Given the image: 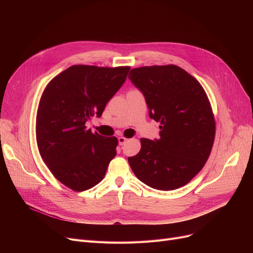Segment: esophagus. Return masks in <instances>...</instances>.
I'll return each instance as SVG.
<instances>
[{"mask_svg":"<svg viewBox=\"0 0 253 253\" xmlns=\"http://www.w3.org/2000/svg\"><path fill=\"white\" fill-rule=\"evenodd\" d=\"M127 140H128V139L125 138V137H123V136H120V137L118 138V141H119V144H120V145L125 144V142H126Z\"/></svg>","mask_w":253,"mask_h":253,"instance_id":"1","label":"esophagus"}]
</instances>
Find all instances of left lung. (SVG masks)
<instances>
[{
    "label": "left lung",
    "mask_w": 253,
    "mask_h": 253,
    "mask_svg": "<svg viewBox=\"0 0 253 253\" xmlns=\"http://www.w3.org/2000/svg\"><path fill=\"white\" fill-rule=\"evenodd\" d=\"M129 80L145 98L160 138H141V149L128 162L149 187L172 191L190 182L205 165L215 136V121L206 92L174 64L131 70Z\"/></svg>",
    "instance_id": "8db88e82"
}]
</instances>
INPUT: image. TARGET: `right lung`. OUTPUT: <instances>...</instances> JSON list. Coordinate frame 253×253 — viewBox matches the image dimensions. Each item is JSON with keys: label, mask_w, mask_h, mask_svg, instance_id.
Listing matches in <instances>:
<instances>
[{"label": "right lung", "mask_w": 253, "mask_h": 253, "mask_svg": "<svg viewBox=\"0 0 253 253\" xmlns=\"http://www.w3.org/2000/svg\"><path fill=\"white\" fill-rule=\"evenodd\" d=\"M129 71V66L72 65L43 92L36 122L38 149L52 174L73 191L99 183L117 154L118 139L92 133L86 123L102 115Z\"/></svg>", "instance_id": "add662e5"}]
</instances>
